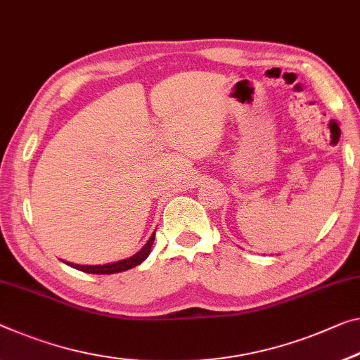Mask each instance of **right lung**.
I'll list each match as a JSON object with an SVG mask.
<instances>
[{
    "mask_svg": "<svg viewBox=\"0 0 360 360\" xmlns=\"http://www.w3.org/2000/svg\"><path fill=\"white\" fill-rule=\"evenodd\" d=\"M154 235H156V233L151 235V238H149L146 245L141 248V251H138L135 256H131L129 259H124V261L112 262V264H104V265H79V264H70V262H65V264L70 265V267L77 269V270H82V272H85V274L110 275V274L125 272V270L134 269V267H136V265H140L149 256V252H151V246L154 243Z\"/></svg>",
    "mask_w": 360,
    "mask_h": 360,
    "instance_id": "obj_1",
    "label": "right lung"
}]
</instances>
